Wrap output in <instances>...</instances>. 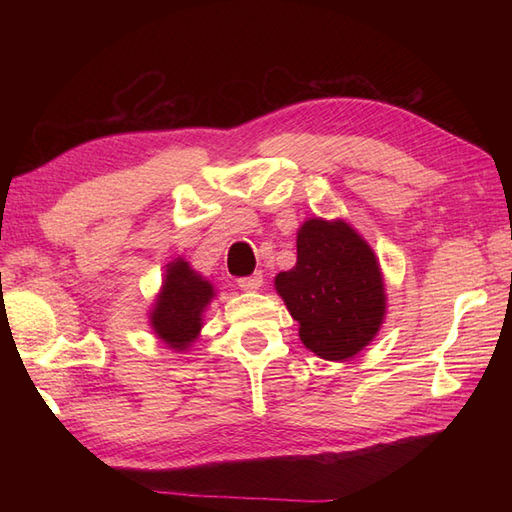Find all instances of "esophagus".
<instances>
[{"label": "esophagus", "mask_w": 512, "mask_h": 512, "mask_svg": "<svg viewBox=\"0 0 512 512\" xmlns=\"http://www.w3.org/2000/svg\"><path fill=\"white\" fill-rule=\"evenodd\" d=\"M239 288L245 292H254L262 286V273H254V275H247V277H239L237 280Z\"/></svg>", "instance_id": "1"}]
</instances>
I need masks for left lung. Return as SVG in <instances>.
<instances>
[{
	"mask_svg": "<svg viewBox=\"0 0 512 512\" xmlns=\"http://www.w3.org/2000/svg\"><path fill=\"white\" fill-rule=\"evenodd\" d=\"M301 342L320 359L346 361L363 350L384 318V286L371 247L346 222L307 220L297 265L275 277Z\"/></svg>",
	"mask_w": 512,
	"mask_h": 512,
	"instance_id": "1",
	"label": "left lung"
}]
</instances>
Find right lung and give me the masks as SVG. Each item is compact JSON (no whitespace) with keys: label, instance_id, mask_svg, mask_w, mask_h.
I'll return each mask as SVG.
<instances>
[{"label":"right lung","instance_id":"1","mask_svg":"<svg viewBox=\"0 0 512 512\" xmlns=\"http://www.w3.org/2000/svg\"><path fill=\"white\" fill-rule=\"evenodd\" d=\"M213 297V286L194 273L183 258L170 262L166 280L153 309L151 324L164 344L185 350L194 342L203 322L207 303Z\"/></svg>","mask_w":512,"mask_h":512}]
</instances>
